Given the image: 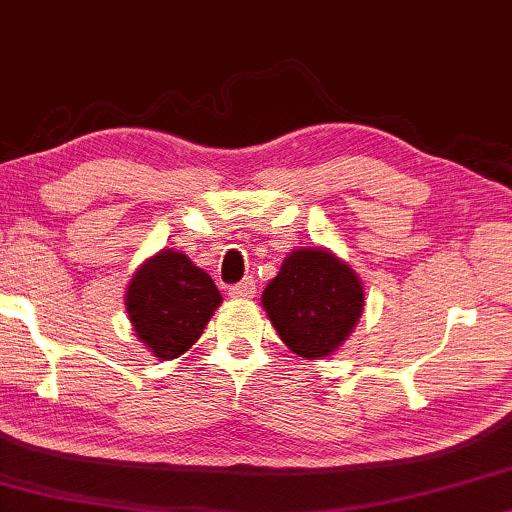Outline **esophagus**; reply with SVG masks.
I'll list each match as a JSON object with an SVG mask.
<instances>
[{
	"mask_svg": "<svg viewBox=\"0 0 512 512\" xmlns=\"http://www.w3.org/2000/svg\"><path fill=\"white\" fill-rule=\"evenodd\" d=\"M255 292H257V285L253 278H243L241 283L229 287V297L232 299H253Z\"/></svg>",
	"mask_w": 512,
	"mask_h": 512,
	"instance_id": "1",
	"label": "esophagus"
}]
</instances>
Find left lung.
<instances>
[{"mask_svg":"<svg viewBox=\"0 0 512 512\" xmlns=\"http://www.w3.org/2000/svg\"><path fill=\"white\" fill-rule=\"evenodd\" d=\"M262 306L280 341L301 357H327L364 311L362 280L325 248H299L266 285Z\"/></svg>","mask_w":512,"mask_h":512,"instance_id":"left-lung-1","label":"left lung"}]
</instances>
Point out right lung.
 Returning a JSON list of instances; mask_svg holds the SVG:
<instances>
[{
    "label": "right lung",
    "mask_w": 512,
    "mask_h": 512,
    "mask_svg": "<svg viewBox=\"0 0 512 512\" xmlns=\"http://www.w3.org/2000/svg\"><path fill=\"white\" fill-rule=\"evenodd\" d=\"M220 301L213 278L169 248L136 269L125 294L136 336L160 359H176L190 350Z\"/></svg>",
    "instance_id": "add662e5"
}]
</instances>
